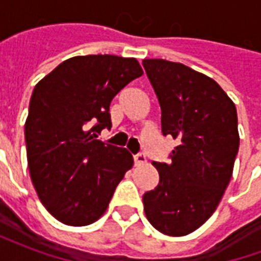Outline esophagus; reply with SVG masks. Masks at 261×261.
<instances>
[{"mask_svg": "<svg viewBox=\"0 0 261 261\" xmlns=\"http://www.w3.org/2000/svg\"><path fill=\"white\" fill-rule=\"evenodd\" d=\"M147 162V158L144 153H138V155H134V164L136 166H140V165H144Z\"/></svg>", "mask_w": 261, "mask_h": 261, "instance_id": "esophagus-1", "label": "esophagus"}]
</instances>
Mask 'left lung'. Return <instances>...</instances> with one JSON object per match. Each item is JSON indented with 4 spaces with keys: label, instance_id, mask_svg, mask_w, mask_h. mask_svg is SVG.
<instances>
[{
    "label": "left lung",
    "instance_id": "left-lung-1",
    "mask_svg": "<svg viewBox=\"0 0 261 261\" xmlns=\"http://www.w3.org/2000/svg\"><path fill=\"white\" fill-rule=\"evenodd\" d=\"M161 106L162 134L177 147L170 164L152 165L159 183L142 197L155 229L185 236L198 229L218 207L239 149L235 103L207 75L180 63L144 60Z\"/></svg>",
    "mask_w": 261,
    "mask_h": 261
}]
</instances>
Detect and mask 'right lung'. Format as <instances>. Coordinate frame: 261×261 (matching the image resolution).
I'll return each instance as SVG.
<instances>
[{
	"label": "right lung",
	"instance_id": "1",
	"mask_svg": "<svg viewBox=\"0 0 261 261\" xmlns=\"http://www.w3.org/2000/svg\"><path fill=\"white\" fill-rule=\"evenodd\" d=\"M142 74L136 59L76 56L35 86L25 123L28 166L40 201L60 222L93 224L133 168L125 148L96 137L112 127V99Z\"/></svg>",
	"mask_w": 261,
	"mask_h": 261
}]
</instances>
